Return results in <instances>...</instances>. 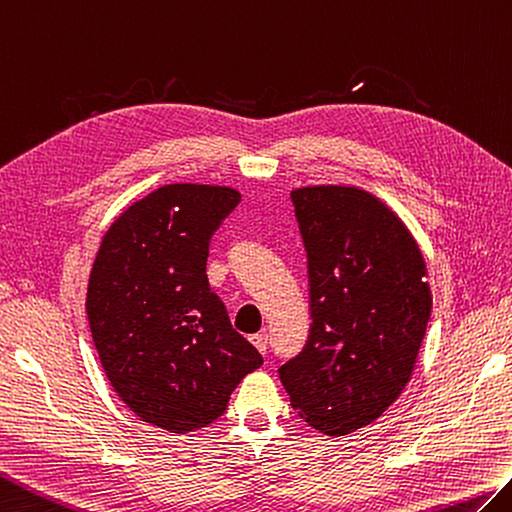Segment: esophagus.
Here are the masks:
<instances>
[{"label":"esophagus","instance_id":"1","mask_svg":"<svg viewBox=\"0 0 512 512\" xmlns=\"http://www.w3.org/2000/svg\"><path fill=\"white\" fill-rule=\"evenodd\" d=\"M249 339H252V344L256 346V350L260 352V355H265V352H267V344H269V337H267V333H265V331H260V333L252 335Z\"/></svg>","mask_w":512,"mask_h":512}]
</instances>
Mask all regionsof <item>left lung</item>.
I'll return each instance as SVG.
<instances>
[{
    "label": "left lung",
    "mask_w": 512,
    "mask_h": 512,
    "mask_svg": "<svg viewBox=\"0 0 512 512\" xmlns=\"http://www.w3.org/2000/svg\"><path fill=\"white\" fill-rule=\"evenodd\" d=\"M309 256L311 335L278 368L306 425L346 436L410 383L431 315L427 265L407 225L357 186L291 190Z\"/></svg>",
    "instance_id": "8db88e82"
}]
</instances>
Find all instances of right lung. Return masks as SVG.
<instances>
[{
	"label": "right lung",
	"instance_id": "1",
	"mask_svg": "<svg viewBox=\"0 0 512 512\" xmlns=\"http://www.w3.org/2000/svg\"><path fill=\"white\" fill-rule=\"evenodd\" d=\"M238 201L227 186L157 188L109 225L89 274L87 320L111 388L173 434L217 420L263 363L206 276L210 238Z\"/></svg>",
	"mask_w": 512,
	"mask_h": 512
}]
</instances>
